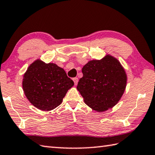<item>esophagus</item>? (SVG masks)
<instances>
[{
    "mask_svg": "<svg viewBox=\"0 0 155 155\" xmlns=\"http://www.w3.org/2000/svg\"><path fill=\"white\" fill-rule=\"evenodd\" d=\"M72 80H73V81H74V85H77V83H78V78H77V77H75V78H72Z\"/></svg>",
    "mask_w": 155,
    "mask_h": 155,
    "instance_id": "esophagus-1",
    "label": "esophagus"
}]
</instances>
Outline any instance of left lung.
<instances>
[{
    "label": "left lung",
    "instance_id": "8db88e82",
    "mask_svg": "<svg viewBox=\"0 0 155 155\" xmlns=\"http://www.w3.org/2000/svg\"><path fill=\"white\" fill-rule=\"evenodd\" d=\"M82 72L77 89L87 106L102 112L117 104L127 84L126 72L119 60L107 55L100 60L89 61Z\"/></svg>",
    "mask_w": 155,
    "mask_h": 155
}]
</instances>
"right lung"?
Instances as JSON below:
<instances>
[{
    "label": "right lung",
    "instance_id": "right-lung-1",
    "mask_svg": "<svg viewBox=\"0 0 155 155\" xmlns=\"http://www.w3.org/2000/svg\"><path fill=\"white\" fill-rule=\"evenodd\" d=\"M74 82L55 64L37 60L30 64L24 75L22 87L30 102L41 110L49 111L62 102Z\"/></svg>",
    "mask_w": 155,
    "mask_h": 155
}]
</instances>
